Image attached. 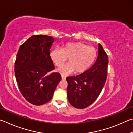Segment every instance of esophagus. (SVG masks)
<instances>
[{
  "instance_id": "34e87169",
  "label": "esophagus",
  "mask_w": 133,
  "mask_h": 133,
  "mask_svg": "<svg viewBox=\"0 0 133 133\" xmlns=\"http://www.w3.org/2000/svg\"><path fill=\"white\" fill-rule=\"evenodd\" d=\"M61 78L62 80H65V79H66V76H65V75H64V74H61Z\"/></svg>"
}]
</instances>
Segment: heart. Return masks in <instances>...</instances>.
I'll list each match as a JSON object with an SVG mask.
<instances>
[{
    "mask_svg": "<svg viewBox=\"0 0 133 133\" xmlns=\"http://www.w3.org/2000/svg\"><path fill=\"white\" fill-rule=\"evenodd\" d=\"M96 51L92 46L87 45L81 42H68L63 44L61 50L55 48L50 52V58L57 66H60L58 71L67 75L75 71L76 73L83 72L89 69L96 59Z\"/></svg>",
    "mask_w": 133,
    "mask_h": 133,
    "instance_id": "heart-1",
    "label": "heart"
}]
</instances>
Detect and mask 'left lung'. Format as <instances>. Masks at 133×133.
I'll return each instance as SVG.
<instances>
[{"mask_svg":"<svg viewBox=\"0 0 133 133\" xmlns=\"http://www.w3.org/2000/svg\"><path fill=\"white\" fill-rule=\"evenodd\" d=\"M98 55L95 64L84 72L68 76L67 96L72 106L85 109L96 101L105 84L108 75V57L99 44Z\"/></svg>","mask_w":133,"mask_h":133,"instance_id":"1","label":"left lung"}]
</instances>
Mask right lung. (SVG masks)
Listing matches in <instances>:
<instances>
[{
    "label": "right lung",
    "mask_w": 133,
    "mask_h": 133,
    "mask_svg": "<svg viewBox=\"0 0 133 133\" xmlns=\"http://www.w3.org/2000/svg\"><path fill=\"white\" fill-rule=\"evenodd\" d=\"M54 38L45 35H34L20 45L15 61V76L23 97L34 105L39 106L52 99L61 76L48 74L55 69L50 58Z\"/></svg>",
    "instance_id": "add662e5"
}]
</instances>
